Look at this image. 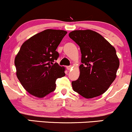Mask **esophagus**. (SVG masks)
Returning a JSON list of instances; mask_svg holds the SVG:
<instances>
[{"instance_id": "34e87169", "label": "esophagus", "mask_w": 132, "mask_h": 132, "mask_svg": "<svg viewBox=\"0 0 132 132\" xmlns=\"http://www.w3.org/2000/svg\"><path fill=\"white\" fill-rule=\"evenodd\" d=\"M72 66H71V65H70V66H67V69H68V70H71V69H72Z\"/></svg>"}]
</instances>
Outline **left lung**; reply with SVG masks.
I'll return each mask as SVG.
<instances>
[{"label": "left lung", "mask_w": 132, "mask_h": 132, "mask_svg": "<svg viewBox=\"0 0 132 132\" xmlns=\"http://www.w3.org/2000/svg\"><path fill=\"white\" fill-rule=\"evenodd\" d=\"M69 37L79 46L81 52L80 75L71 83L72 89L87 99L102 95L116 78L119 60L116 49L92 30H75Z\"/></svg>", "instance_id": "1"}]
</instances>
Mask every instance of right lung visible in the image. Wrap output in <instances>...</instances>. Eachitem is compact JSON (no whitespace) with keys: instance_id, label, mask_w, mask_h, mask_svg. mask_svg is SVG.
<instances>
[{"instance_id":"right-lung-1","label":"right lung","mask_w":132,"mask_h":132,"mask_svg":"<svg viewBox=\"0 0 132 132\" xmlns=\"http://www.w3.org/2000/svg\"><path fill=\"white\" fill-rule=\"evenodd\" d=\"M66 31L48 29L25 42L15 59L16 76L30 94L43 97L56 89L57 78L65 76L64 68L56 60V50Z\"/></svg>"}]
</instances>
